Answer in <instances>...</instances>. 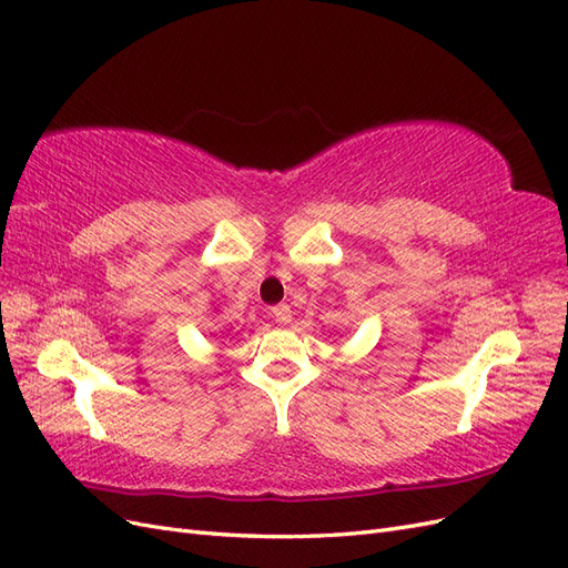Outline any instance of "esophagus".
<instances>
[{
  "mask_svg": "<svg viewBox=\"0 0 568 568\" xmlns=\"http://www.w3.org/2000/svg\"><path fill=\"white\" fill-rule=\"evenodd\" d=\"M272 315H274V320H277L280 324H288V322H291V307L284 305V303L274 305V307H272Z\"/></svg>",
  "mask_w": 568,
  "mask_h": 568,
  "instance_id": "esophagus-1",
  "label": "esophagus"
}]
</instances>
